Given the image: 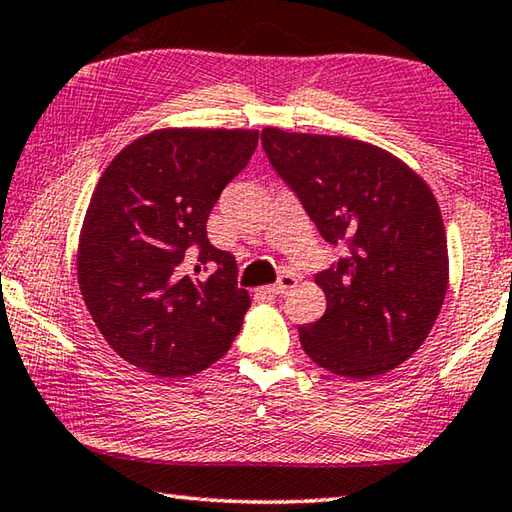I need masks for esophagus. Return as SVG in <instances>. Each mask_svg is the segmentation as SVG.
Masks as SVG:
<instances>
[{"label":"esophagus","mask_w":512,"mask_h":512,"mask_svg":"<svg viewBox=\"0 0 512 512\" xmlns=\"http://www.w3.org/2000/svg\"><path fill=\"white\" fill-rule=\"evenodd\" d=\"M295 284H297V280H295V277L293 275H280V280H277L275 284H271V286H268L266 288V291L268 293H271V295H284V293H288V291H291V288H295Z\"/></svg>","instance_id":"obj_1"}]
</instances>
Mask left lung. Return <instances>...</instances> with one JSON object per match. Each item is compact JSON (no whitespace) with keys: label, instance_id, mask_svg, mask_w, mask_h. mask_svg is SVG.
Here are the masks:
<instances>
[{"label":"left lung","instance_id":"1","mask_svg":"<svg viewBox=\"0 0 512 512\" xmlns=\"http://www.w3.org/2000/svg\"><path fill=\"white\" fill-rule=\"evenodd\" d=\"M262 145L329 244L347 255L315 275L327 311L300 327L315 365L367 380L412 356L448 291L439 203L410 165L345 136L262 129Z\"/></svg>","mask_w":512,"mask_h":512}]
</instances>
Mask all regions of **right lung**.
Wrapping results in <instances>:
<instances>
[{
  "label": "right lung",
  "mask_w": 512,
  "mask_h": 512,
  "mask_svg": "<svg viewBox=\"0 0 512 512\" xmlns=\"http://www.w3.org/2000/svg\"><path fill=\"white\" fill-rule=\"evenodd\" d=\"M257 138L255 129H156L102 172L80 230L78 284L102 338L129 365L192 376L230 349L250 297L206 224Z\"/></svg>",
  "instance_id": "obj_1"
}]
</instances>
